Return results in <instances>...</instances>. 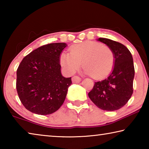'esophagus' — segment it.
Segmentation results:
<instances>
[{
    "instance_id": "1",
    "label": "esophagus",
    "mask_w": 149,
    "mask_h": 149,
    "mask_svg": "<svg viewBox=\"0 0 149 149\" xmlns=\"http://www.w3.org/2000/svg\"><path fill=\"white\" fill-rule=\"evenodd\" d=\"M81 79L78 76H74L72 77V82L74 84H79L81 81Z\"/></svg>"
}]
</instances>
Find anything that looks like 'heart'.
<instances>
[{"instance_id": "b5f03b06", "label": "heart", "mask_w": 149, "mask_h": 149, "mask_svg": "<svg viewBox=\"0 0 149 149\" xmlns=\"http://www.w3.org/2000/svg\"><path fill=\"white\" fill-rule=\"evenodd\" d=\"M82 63L85 74L96 79H102L112 69L114 52L107 45L87 41L73 45L70 54L63 52L60 56V64L70 74L79 69Z\"/></svg>"}]
</instances>
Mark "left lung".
Instances as JSON below:
<instances>
[{
    "label": "left lung",
    "mask_w": 149,
    "mask_h": 149,
    "mask_svg": "<svg viewBox=\"0 0 149 149\" xmlns=\"http://www.w3.org/2000/svg\"><path fill=\"white\" fill-rule=\"evenodd\" d=\"M97 41L111 48L114 52V63L108 76L95 83L88 93L89 99L100 109L114 111L123 107L133 94L135 75L132 55L127 47L120 42L107 38Z\"/></svg>",
    "instance_id": "left-lung-1"
}]
</instances>
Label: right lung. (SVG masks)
<instances>
[{
	"mask_svg": "<svg viewBox=\"0 0 149 149\" xmlns=\"http://www.w3.org/2000/svg\"><path fill=\"white\" fill-rule=\"evenodd\" d=\"M64 42L43 45L25 56L17 70L16 89L23 105L39 115L56 112L64 103L71 77L61 73L60 54Z\"/></svg>",
	"mask_w": 149,
	"mask_h": 149,
	"instance_id": "obj_1",
	"label": "right lung"
}]
</instances>
